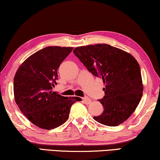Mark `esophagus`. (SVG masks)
<instances>
[{"label":"esophagus","instance_id":"34e87169","mask_svg":"<svg viewBox=\"0 0 160 160\" xmlns=\"http://www.w3.org/2000/svg\"><path fill=\"white\" fill-rule=\"evenodd\" d=\"M82 100H83V101H84V103H85V104H87V105L90 104V103H91V102H92L91 100H90L88 97H85V98H83Z\"/></svg>","mask_w":160,"mask_h":160}]
</instances>
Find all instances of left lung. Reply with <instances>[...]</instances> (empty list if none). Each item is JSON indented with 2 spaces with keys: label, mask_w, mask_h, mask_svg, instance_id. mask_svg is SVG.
<instances>
[{
  "label": "left lung",
  "mask_w": 160,
  "mask_h": 160,
  "mask_svg": "<svg viewBox=\"0 0 160 160\" xmlns=\"http://www.w3.org/2000/svg\"><path fill=\"white\" fill-rule=\"evenodd\" d=\"M74 54L105 85L100 100L104 111L93 118L101 124L116 126L134 112L143 93L140 67L130 53L106 44L78 47Z\"/></svg>",
  "instance_id": "8db88e82"
}]
</instances>
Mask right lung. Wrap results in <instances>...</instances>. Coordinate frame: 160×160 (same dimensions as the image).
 I'll use <instances>...</instances> for the list:
<instances>
[{
    "instance_id": "right-lung-1",
    "label": "right lung",
    "mask_w": 160,
    "mask_h": 160,
    "mask_svg": "<svg viewBox=\"0 0 160 160\" xmlns=\"http://www.w3.org/2000/svg\"><path fill=\"white\" fill-rule=\"evenodd\" d=\"M72 47H47L28 57L19 66L13 79L14 99L20 111L33 124L43 129L62 125L71 106L82 99L52 92L57 69Z\"/></svg>"
}]
</instances>
